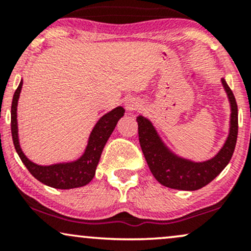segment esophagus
Here are the masks:
<instances>
[{"mask_svg":"<svg viewBox=\"0 0 251 251\" xmlns=\"http://www.w3.org/2000/svg\"><path fill=\"white\" fill-rule=\"evenodd\" d=\"M125 106H126V109H127V111H137L138 108L142 107V102L137 99H129L126 101Z\"/></svg>","mask_w":251,"mask_h":251,"instance_id":"34e87169","label":"esophagus"}]
</instances>
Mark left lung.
<instances>
[{
	"mask_svg": "<svg viewBox=\"0 0 251 251\" xmlns=\"http://www.w3.org/2000/svg\"><path fill=\"white\" fill-rule=\"evenodd\" d=\"M221 81L226 89L231 109L230 127L226 143L211 159L204 162H192L179 157L164 144L162 138L155 131L153 124L148 118L143 116L137 117L140 148L152 175L166 188L185 191H195L203 188L214 180L231 159L238 132L237 103L234 93L227 86L224 77H222Z\"/></svg>",
	"mask_w": 251,
	"mask_h": 251,
	"instance_id": "1",
	"label": "left lung"
}]
</instances>
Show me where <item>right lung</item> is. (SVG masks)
I'll list each match as a JSON object with an SVG mask.
<instances>
[{
    "label": "right lung",
    "mask_w": 251,
    "mask_h": 251,
    "mask_svg": "<svg viewBox=\"0 0 251 251\" xmlns=\"http://www.w3.org/2000/svg\"><path fill=\"white\" fill-rule=\"evenodd\" d=\"M24 81L21 80L19 87L15 91L11 102V135L15 150L21 158L22 163L37 180L50 188L55 189H74L81 188L88 184L93 179L96 175L98 163L100 160V155L106 143H107L109 135L112 134L113 129L116 128L118 120L125 113V109L122 106L113 108L102 116L98 120L91 134H89L87 146L85 152L80 158L74 162L51 164V165H37L28 159L21 150L19 142V129H17V102H19L20 93H21Z\"/></svg>",
    "instance_id": "1"
}]
</instances>
